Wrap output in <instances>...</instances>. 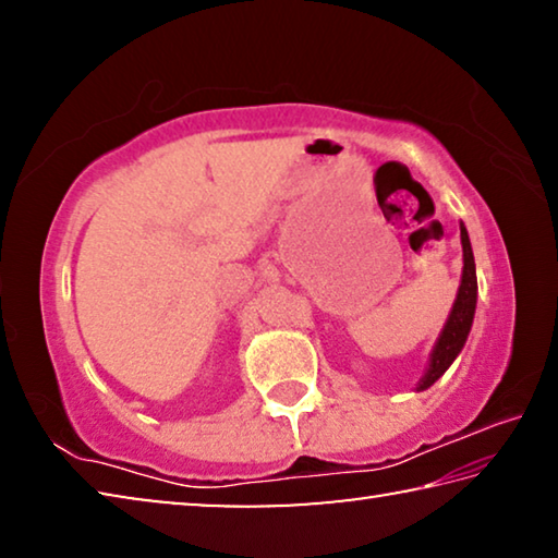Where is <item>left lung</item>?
Masks as SVG:
<instances>
[{
  "label": "left lung",
  "mask_w": 558,
  "mask_h": 558,
  "mask_svg": "<svg viewBox=\"0 0 558 558\" xmlns=\"http://www.w3.org/2000/svg\"><path fill=\"white\" fill-rule=\"evenodd\" d=\"M460 243H462V276L460 288L452 310L442 325L440 335L433 344V352L428 356V366L423 376L415 384V391H426L436 384L442 374L448 372V366L456 362L462 347L468 342V335L472 329V319H475L477 307V272H475V256H472V245L465 223H460Z\"/></svg>",
  "instance_id": "left-lung-1"
}]
</instances>
